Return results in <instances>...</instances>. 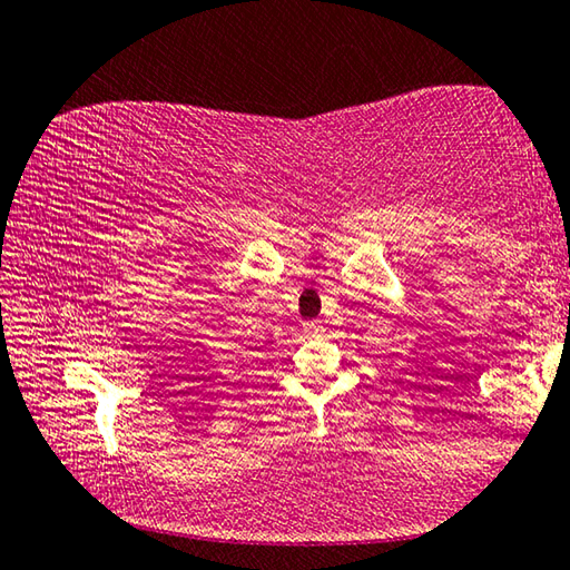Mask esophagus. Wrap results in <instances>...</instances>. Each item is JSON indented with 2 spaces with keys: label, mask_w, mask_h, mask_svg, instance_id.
I'll use <instances>...</instances> for the list:
<instances>
[{
  "label": "esophagus",
  "mask_w": 570,
  "mask_h": 570,
  "mask_svg": "<svg viewBox=\"0 0 570 570\" xmlns=\"http://www.w3.org/2000/svg\"><path fill=\"white\" fill-rule=\"evenodd\" d=\"M321 331H324L321 321H308V324H304V336H318Z\"/></svg>",
  "instance_id": "34e87169"
}]
</instances>
